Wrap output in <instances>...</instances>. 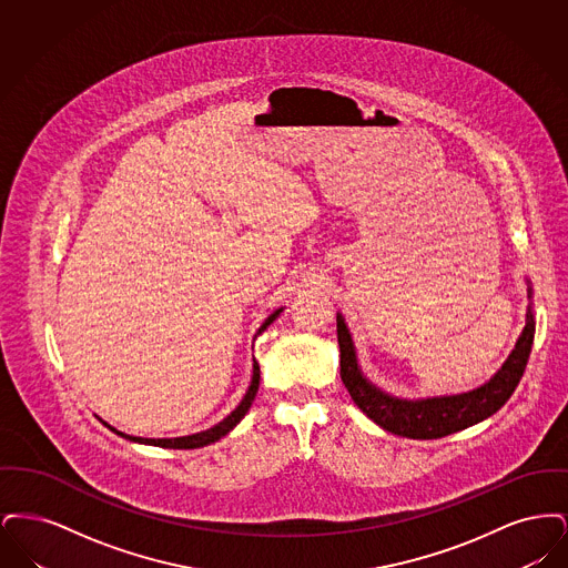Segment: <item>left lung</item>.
<instances>
[{"label": "left lung", "mask_w": 568, "mask_h": 568, "mask_svg": "<svg viewBox=\"0 0 568 568\" xmlns=\"http://www.w3.org/2000/svg\"><path fill=\"white\" fill-rule=\"evenodd\" d=\"M336 334L341 347V378L347 392L352 394L353 403L387 433L430 440L484 422L511 398L532 352L535 317L532 311L528 308L526 327L514 352L486 385L468 394L428 400H400L383 394L371 381L362 377L355 359L352 334L345 325L343 315H336Z\"/></svg>", "instance_id": "8db88e82"}]
</instances>
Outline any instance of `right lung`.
I'll return each mask as SVG.
<instances>
[{
  "instance_id": "1",
  "label": "right lung",
  "mask_w": 568,
  "mask_h": 568,
  "mask_svg": "<svg viewBox=\"0 0 568 568\" xmlns=\"http://www.w3.org/2000/svg\"><path fill=\"white\" fill-rule=\"evenodd\" d=\"M281 311H283V308L274 311L271 317L257 329V334H262V332L281 315ZM257 387H260V366H257V362H255V364H253V378H251V385H248V389H246V394H244L243 403L236 406L223 422H219L216 426L204 430V433L191 434V436H179V438H140V436H128V434L119 433V430H114L112 426H109L106 422H104V426H109L112 433L121 434V436H125V438H130V440L144 443V445L168 447V449H195V447H204V445L215 443L221 436H225V434L230 433V430L243 419L244 415H246V410H248V406L253 405V400H255Z\"/></svg>"
}]
</instances>
